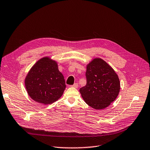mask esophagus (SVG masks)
<instances>
[{"label":"esophagus","mask_w":150,"mask_h":150,"mask_svg":"<svg viewBox=\"0 0 150 150\" xmlns=\"http://www.w3.org/2000/svg\"><path fill=\"white\" fill-rule=\"evenodd\" d=\"M71 87H74V88H77L78 86H79V85H78L77 83H75V84H73V85H71Z\"/></svg>","instance_id":"1"}]
</instances>
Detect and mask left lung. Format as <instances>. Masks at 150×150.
Returning <instances> with one entry per match:
<instances>
[{"mask_svg": "<svg viewBox=\"0 0 150 150\" xmlns=\"http://www.w3.org/2000/svg\"><path fill=\"white\" fill-rule=\"evenodd\" d=\"M86 84L80 89L84 100L96 110L110 105L118 96L120 82L115 70L103 59L95 58L87 65Z\"/></svg>", "mask_w": 150, "mask_h": 150, "instance_id": "left-lung-1", "label": "left lung"}]
</instances>
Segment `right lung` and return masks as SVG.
<instances>
[{
	"label": "right lung",
	"instance_id": "1",
	"mask_svg": "<svg viewBox=\"0 0 150 150\" xmlns=\"http://www.w3.org/2000/svg\"><path fill=\"white\" fill-rule=\"evenodd\" d=\"M29 96L38 103L48 105L57 100L66 89V81L57 62L45 57L33 66L25 79Z\"/></svg>",
	"mask_w": 150,
	"mask_h": 150
}]
</instances>
